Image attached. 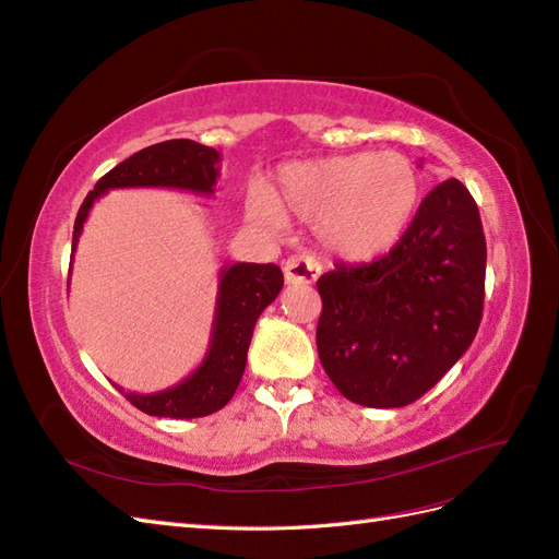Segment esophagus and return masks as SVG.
Wrapping results in <instances>:
<instances>
[{
  "instance_id": "obj_1",
  "label": "esophagus",
  "mask_w": 559,
  "mask_h": 559,
  "mask_svg": "<svg viewBox=\"0 0 559 559\" xmlns=\"http://www.w3.org/2000/svg\"><path fill=\"white\" fill-rule=\"evenodd\" d=\"M319 261L310 253H296L284 263V280L289 284H312L319 275Z\"/></svg>"
}]
</instances>
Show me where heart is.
Returning <instances> with one entry per match:
<instances>
[{
  "label": "heart",
  "instance_id": "obj_1",
  "mask_svg": "<svg viewBox=\"0 0 559 559\" xmlns=\"http://www.w3.org/2000/svg\"><path fill=\"white\" fill-rule=\"evenodd\" d=\"M421 177L401 151H357L284 165L277 189L247 198L251 222L275 228L280 212L317 224L337 259L366 263L392 249L419 207Z\"/></svg>",
  "mask_w": 559,
  "mask_h": 559
}]
</instances>
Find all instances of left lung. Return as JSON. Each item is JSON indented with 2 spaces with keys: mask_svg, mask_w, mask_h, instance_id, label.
Listing matches in <instances>:
<instances>
[{
  "mask_svg": "<svg viewBox=\"0 0 559 559\" xmlns=\"http://www.w3.org/2000/svg\"><path fill=\"white\" fill-rule=\"evenodd\" d=\"M485 263L476 200L448 179L382 259L321 275L317 352L337 392L368 408L427 394L478 333Z\"/></svg>",
  "mask_w": 559,
  "mask_h": 559,
  "instance_id": "1",
  "label": "left lung"
}]
</instances>
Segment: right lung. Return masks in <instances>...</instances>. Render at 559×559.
I'll use <instances>...</instances> for the list:
<instances>
[{"mask_svg":"<svg viewBox=\"0 0 559 559\" xmlns=\"http://www.w3.org/2000/svg\"><path fill=\"white\" fill-rule=\"evenodd\" d=\"M218 163L222 154L216 148L193 140H167L118 163L83 200L74 222L72 261L83 224L99 195L111 189H181L212 195L218 179ZM282 286L284 275L275 263L224 265L218 275L210 349L195 373L156 394H126L121 386L118 389L134 408L154 417L193 419L222 411L242 380L257 319L277 298Z\"/></svg>","mask_w":559,"mask_h":559,"instance_id":"add662e5","label":"right lung"}]
</instances>
